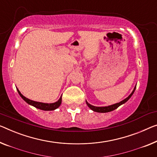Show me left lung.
Instances as JSON below:
<instances>
[{
    "instance_id": "left-lung-1",
    "label": "left lung",
    "mask_w": 157,
    "mask_h": 157,
    "mask_svg": "<svg viewBox=\"0 0 157 157\" xmlns=\"http://www.w3.org/2000/svg\"><path fill=\"white\" fill-rule=\"evenodd\" d=\"M135 88H136V86H135L134 90L132 92V93L130 94L128 96V97L125 99L123 101H121V102L119 103H117V104H113V105H111V106H103V107H97V106H92V105H91L89 104V103L86 101V105L89 106V108H90L92 110L94 111H96V112H99V113H107V112H110V111H113V110H115L116 109L118 108V106H120L121 105H122L123 104H125V103L128 101V99H130V98L132 97V95L133 94V93H134L135 90Z\"/></svg>"
}]
</instances>
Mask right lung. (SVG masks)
<instances>
[{
    "instance_id": "add662e5",
    "label": "right lung",
    "mask_w": 157,
    "mask_h": 157,
    "mask_svg": "<svg viewBox=\"0 0 157 157\" xmlns=\"http://www.w3.org/2000/svg\"><path fill=\"white\" fill-rule=\"evenodd\" d=\"M17 92L20 95V97L22 98L23 99L26 101L28 104L32 105V106H34L35 108H37L41 110H44V111H53V110H55L58 107L60 106V105L61 104L62 101V96L60 97V99L58 100L55 103H52V104H46V103H42V102H38V101H32V100H30L27 99L25 97H24L22 94L20 93V91H19L18 89H17Z\"/></svg>"
}]
</instances>
